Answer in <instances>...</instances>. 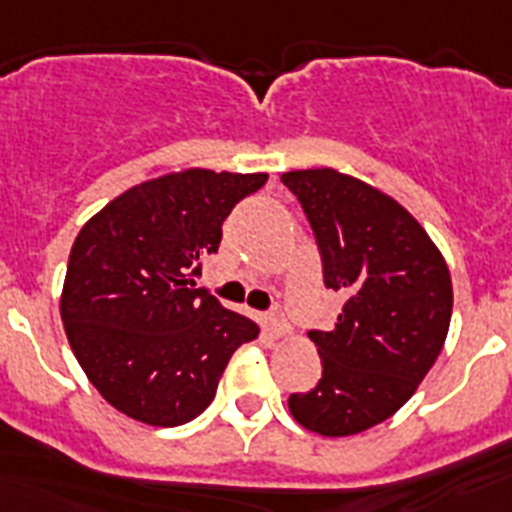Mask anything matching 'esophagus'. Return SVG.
I'll return each instance as SVG.
<instances>
[{
    "mask_svg": "<svg viewBox=\"0 0 512 512\" xmlns=\"http://www.w3.org/2000/svg\"><path fill=\"white\" fill-rule=\"evenodd\" d=\"M264 325H266V330H269L271 338H282V336H287V333H289L287 318H284V315L279 310H274V312H269V315H264Z\"/></svg>",
    "mask_w": 512,
    "mask_h": 512,
    "instance_id": "34e87169",
    "label": "esophagus"
}]
</instances>
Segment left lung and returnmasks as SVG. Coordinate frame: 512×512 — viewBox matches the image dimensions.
Returning <instances> with one entry per match:
<instances>
[{"label":"left lung","instance_id":"1","mask_svg":"<svg viewBox=\"0 0 512 512\" xmlns=\"http://www.w3.org/2000/svg\"><path fill=\"white\" fill-rule=\"evenodd\" d=\"M323 253L325 287L346 305L330 330H310L323 377L289 397V413L320 436L392 418L431 372L449 336L454 289L431 235L390 194L336 169L282 174Z\"/></svg>","mask_w":512,"mask_h":512}]
</instances>
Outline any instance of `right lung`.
<instances>
[{
    "label": "right lung",
    "instance_id": "right-lung-1",
    "mask_svg": "<svg viewBox=\"0 0 512 512\" xmlns=\"http://www.w3.org/2000/svg\"><path fill=\"white\" fill-rule=\"evenodd\" d=\"M269 174L184 169L135 184L84 223L63 279L61 320L99 395L128 418L171 428L212 402L251 318L194 287L223 220Z\"/></svg>",
    "mask_w": 512,
    "mask_h": 512
}]
</instances>
